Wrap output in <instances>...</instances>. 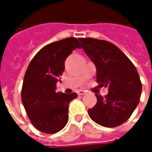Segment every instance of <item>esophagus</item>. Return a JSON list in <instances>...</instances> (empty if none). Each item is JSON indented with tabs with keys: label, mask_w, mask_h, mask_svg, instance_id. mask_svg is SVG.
I'll return each mask as SVG.
<instances>
[{
	"label": "esophagus",
	"mask_w": 152,
	"mask_h": 152,
	"mask_svg": "<svg viewBox=\"0 0 152 152\" xmlns=\"http://www.w3.org/2000/svg\"><path fill=\"white\" fill-rule=\"evenodd\" d=\"M77 94H79V95H85L86 94V90H82V89H80L77 91Z\"/></svg>",
	"instance_id": "34e87169"
}]
</instances>
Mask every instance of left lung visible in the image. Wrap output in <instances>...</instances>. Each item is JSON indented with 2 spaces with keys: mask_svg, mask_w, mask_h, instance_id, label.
Returning <instances> with one entry per match:
<instances>
[{
  "mask_svg": "<svg viewBox=\"0 0 152 152\" xmlns=\"http://www.w3.org/2000/svg\"><path fill=\"white\" fill-rule=\"evenodd\" d=\"M84 51L97 68V82L108 88L104 97L95 94L97 103L88 110L97 124L108 128L130 117L140 101L142 82L136 67L117 46L107 40L80 38Z\"/></svg>",
  "mask_w": 152,
  "mask_h": 152,
  "instance_id": "8db88e82",
  "label": "left lung"
}]
</instances>
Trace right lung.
<instances>
[{
  "label": "right lung",
  "instance_id": "add662e5",
  "mask_svg": "<svg viewBox=\"0 0 152 152\" xmlns=\"http://www.w3.org/2000/svg\"><path fill=\"white\" fill-rule=\"evenodd\" d=\"M79 40L68 37L43 47L29 63L22 87V102L32 125L45 134H55L68 121L70 102L76 93L57 92L56 84L65 68V60Z\"/></svg>",
  "mask_w": 152,
  "mask_h": 152
}]
</instances>
